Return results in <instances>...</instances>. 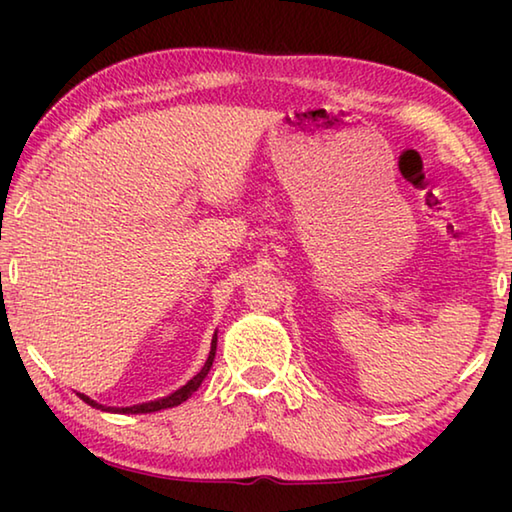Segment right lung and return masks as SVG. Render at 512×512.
<instances>
[{
    "label": "right lung",
    "mask_w": 512,
    "mask_h": 512,
    "mask_svg": "<svg viewBox=\"0 0 512 512\" xmlns=\"http://www.w3.org/2000/svg\"><path fill=\"white\" fill-rule=\"evenodd\" d=\"M214 357H216V332H214V336H212L210 354H207V361H205V366L201 368V372H198V375H194L192 379H189L185 386H180L176 393L162 397V400L146 402V404H135V406H103V404H99V402L90 400V397L83 395V393H79V397H81V400H83L85 404H90L92 409H101V411H110V413H124V415H126V413H133V415H135V413H155V411H162V409H171V406H178V404L187 402L189 397H192V395L198 391V386L203 384V379L207 377V372H210V368H212Z\"/></svg>",
    "instance_id": "1"
}]
</instances>
